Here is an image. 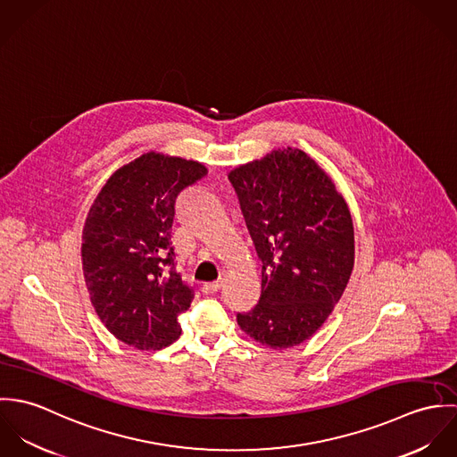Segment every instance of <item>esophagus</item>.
<instances>
[{
	"label": "esophagus",
	"instance_id": "esophagus-1",
	"mask_svg": "<svg viewBox=\"0 0 457 457\" xmlns=\"http://www.w3.org/2000/svg\"><path fill=\"white\" fill-rule=\"evenodd\" d=\"M221 281H212V283H204L202 285V292L204 294H216L221 288Z\"/></svg>",
	"mask_w": 457,
	"mask_h": 457
}]
</instances>
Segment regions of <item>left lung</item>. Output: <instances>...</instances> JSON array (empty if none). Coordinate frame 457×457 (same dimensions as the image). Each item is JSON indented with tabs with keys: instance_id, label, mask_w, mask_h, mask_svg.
<instances>
[{
	"instance_id": "left-lung-1",
	"label": "left lung",
	"mask_w": 457,
	"mask_h": 457,
	"mask_svg": "<svg viewBox=\"0 0 457 457\" xmlns=\"http://www.w3.org/2000/svg\"><path fill=\"white\" fill-rule=\"evenodd\" d=\"M262 261V294L237 324L281 350L312 337L343 295L353 269V225L319 163L287 147L228 176Z\"/></svg>"
}]
</instances>
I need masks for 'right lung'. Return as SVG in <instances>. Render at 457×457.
<instances>
[{
	"mask_svg": "<svg viewBox=\"0 0 457 457\" xmlns=\"http://www.w3.org/2000/svg\"><path fill=\"white\" fill-rule=\"evenodd\" d=\"M207 169L145 153L118 169L95 198L82 232V269L95 312L123 343L160 350L181 334L194 287L178 272L176 202Z\"/></svg>",
	"mask_w": 457,
	"mask_h": 457,
	"instance_id": "right-lung-1",
	"label": "right lung"
}]
</instances>
